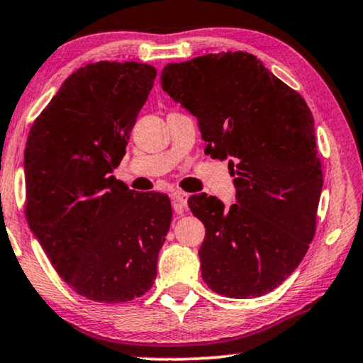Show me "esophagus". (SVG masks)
<instances>
[{
	"label": "esophagus",
	"mask_w": 363,
	"mask_h": 363,
	"mask_svg": "<svg viewBox=\"0 0 363 363\" xmlns=\"http://www.w3.org/2000/svg\"><path fill=\"white\" fill-rule=\"evenodd\" d=\"M172 201H174V209L177 216L185 213L188 204V194L185 191H174L172 193Z\"/></svg>",
	"instance_id": "1"
}]
</instances>
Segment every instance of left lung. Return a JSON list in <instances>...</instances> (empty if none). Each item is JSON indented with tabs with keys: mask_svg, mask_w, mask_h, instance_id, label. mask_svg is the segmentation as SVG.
I'll list each match as a JSON object with an SVG mask.
<instances>
[{
	"mask_svg": "<svg viewBox=\"0 0 363 363\" xmlns=\"http://www.w3.org/2000/svg\"><path fill=\"white\" fill-rule=\"evenodd\" d=\"M160 84L196 116L204 152L227 159L235 178L228 209L204 193L188 199L206 227L201 276L230 298L274 291L315 235L323 172L308 105L247 52L169 63Z\"/></svg>",
	"mask_w": 363,
	"mask_h": 363,
	"instance_id": "1",
	"label": "left lung"
}]
</instances>
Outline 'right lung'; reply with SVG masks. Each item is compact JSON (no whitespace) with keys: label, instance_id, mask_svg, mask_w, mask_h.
<instances>
[{"label":"right lung","instance_id":"add662e5","mask_svg":"<svg viewBox=\"0 0 363 363\" xmlns=\"http://www.w3.org/2000/svg\"><path fill=\"white\" fill-rule=\"evenodd\" d=\"M155 76L136 61L89 63L63 82L27 138L30 230L60 277L96 302L146 294L170 228L167 194L136 193L111 175Z\"/></svg>","mask_w":363,"mask_h":363}]
</instances>
